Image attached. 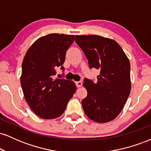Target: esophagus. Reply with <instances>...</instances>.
<instances>
[{
  "label": "esophagus",
  "instance_id": "1",
  "mask_svg": "<svg viewBox=\"0 0 151 151\" xmlns=\"http://www.w3.org/2000/svg\"><path fill=\"white\" fill-rule=\"evenodd\" d=\"M76 85H77V87H81L82 86V82L81 81H76Z\"/></svg>",
  "mask_w": 151,
  "mask_h": 151
}]
</instances>
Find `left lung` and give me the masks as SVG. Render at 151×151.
<instances>
[{
    "mask_svg": "<svg viewBox=\"0 0 151 151\" xmlns=\"http://www.w3.org/2000/svg\"><path fill=\"white\" fill-rule=\"evenodd\" d=\"M90 69L100 70L97 81L85 78L87 96L81 101L86 116L98 123L114 120L122 111L131 91L129 59L116 41L99 35H76Z\"/></svg>",
    "mask_w": 151,
    "mask_h": 151,
    "instance_id": "left-lung-1",
    "label": "left lung"
}]
</instances>
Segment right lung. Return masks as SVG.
Instances as JSON below:
<instances>
[{
  "label": "right lung",
  "mask_w": 151,
  "mask_h": 151,
  "mask_svg": "<svg viewBox=\"0 0 151 151\" xmlns=\"http://www.w3.org/2000/svg\"><path fill=\"white\" fill-rule=\"evenodd\" d=\"M74 35L53 33L40 37L30 47L22 65L20 83L24 96L32 111L44 119L62 115L75 93L74 81L55 79Z\"/></svg>",
  "instance_id": "right-lung-1"
}]
</instances>
